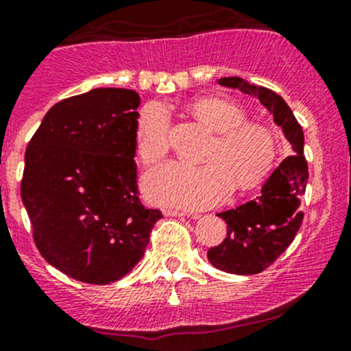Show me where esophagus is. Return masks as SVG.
I'll list each match as a JSON object with an SVG mask.
<instances>
[{
    "label": "esophagus",
    "mask_w": 351,
    "mask_h": 351,
    "mask_svg": "<svg viewBox=\"0 0 351 351\" xmlns=\"http://www.w3.org/2000/svg\"><path fill=\"white\" fill-rule=\"evenodd\" d=\"M164 214L165 216H172V217L187 216V213H184V210H179V209H164Z\"/></svg>",
    "instance_id": "esophagus-1"
}]
</instances>
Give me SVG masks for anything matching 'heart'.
<instances>
[{"label":"heart","instance_id":"obj_1","mask_svg":"<svg viewBox=\"0 0 351 351\" xmlns=\"http://www.w3.org/2000/svg\"><path fill=\"white\" fill-rule=\"evenodd\" d=\"M194 114L219 132L206 152V164L169 160L144 176L150 202L182 209L216 206L231 194L261 182L276 162L273 134L259 123L246 122V114L231 100L209 97L192 105ZM171 112L160 101H150L135 123V149L145 164L159 160L171 145Z\"/></svg>","mask_w":351,"mask_h":351}]
</instances>
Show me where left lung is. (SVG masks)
<instances>
[{
  "mask_svg": "<svg viewBox=\"0 0 351 351\" xmlns=\"http://www.w3.org/2000/svg\"><path fill=\"white\" fill-rule=\"evenodd\" d=\"M219 84L258 97L293 147V156L274 169L258 197L217 214L228 224V234L219 246L207 251L210 265L217 269L232 274H258L280 258L300 231L303 221L301 195L308 180V164L303 156L304 135L291 108L273 90L251 85L239 77L219 78Z\"/></svg>",
  "mask_w": 351,
  "mask_h": 351,
  "instance_id": "obj_1",
  "label": "left lung"
}]
</instances>
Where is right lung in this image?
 <instances>
[{
  "instance_id": "right-lung-1",
  "label": "right lung",
  "mask_w": 351,
  "mask_h": 351,
  "mask_svg": "<svg viewBox=\"0 0 351 351\" xmlns=\"http://www.w3.org/2000/svg\"><path fill=\"white\" fill-rule=\"evenodd\" d=\"M141 97L93 88L55 104L25 152L21 199L40 254L73 280L108 285L144 256L159 209L138 199Z\"/></svg>"
}]
</instances>
